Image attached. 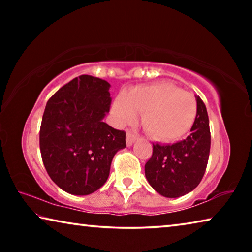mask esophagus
Returning a JSON list of instances; mask_svg holds the SVG:
<instances>
[{
    "label": "esophagus",
    "instance_id": "34e87169",
    "mask_svg": "<svg viewBox=\"0 0 252 252\" xmlns=\"http://www.w3.org/2000/svg\"><path fill=\"white\" fill-rule=\"evenodd\" d=\"M136 138H138V136H136V134L132 133L131 131H127V132H126V146H127V147L132 146V143H133V142L135 141Z\"/></svg>",
    "mask_w": 252,
    "mask_h": 252
}]
</instances>
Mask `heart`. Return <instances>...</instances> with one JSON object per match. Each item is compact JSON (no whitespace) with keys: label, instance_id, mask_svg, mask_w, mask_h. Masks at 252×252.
I'll list each match as a JSON object with an SVG mask.
<instances>
[{"label":"heart","instance_id":"obj_1","mask_svg":"<svg viewBox=\"0 0 252 252\" xmlns=\"http://www.w3.org/2000/svg\"><path fill=\"white\" fill-rule=\"evenodd\" d=\"M142 112V126L153 139L174 141L185 135L197 117V100L176 85L161 82L130 89L113 102L119 125L132 123Z\"/></svg>","mask_w":252,"mask_h":252}]
</instances>
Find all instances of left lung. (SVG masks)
I'll list each match as a JSON object with an SVG mask.
<instances>
[{"label":"left lung","mask_w":252,"mask_h":252,"mask_svg":"<svg viewBox=\"0 0 252 252\" xmlns=\"http://www.w3.org/2000/svg\"><path fill=\"white\" fill-rule=\"evenodd\" d=\"M197 99V117L187 139L173 144H153L150 159L144 165L148 182L167 198L182 197L192 191L206 171L211 135L207 108Z\"/></svg>","instance_id":"1"}]
</instances>
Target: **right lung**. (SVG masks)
<instances>
[{"instance_id":"obj_1","label":"right lung","mask_w":252,"mask_h":252,"mask_svg":"<svg viewBox=\"0 0 252 252\" xmlns=\"http://www.w3.org/2000/svg\"><path fill=\"white\" fill-rule=\"evenodd\" d=\"M110 83L80 75L45 105L40 150L46 172L65 192L87 195L108 180L111 162L126 148V132L103 122L110 111Z\"/></svg>"}]
</instances>
